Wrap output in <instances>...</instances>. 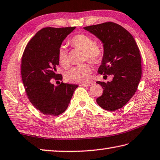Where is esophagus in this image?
Returning a JSON list of instances; mask_svg holds the SVG:
<instances>
[{"label":"esophagus","mask_w":160,"mask_h":160,"mask_svg":"<svg viewBox=\"0 0 160 160\" xmlns=\"http://www.w3.org/2000/svg\"><path fill=\"white\" fill-rule=\"evenodd\" d=\"M92 85L91 82H88V83H82L81 84L80 86H82V87H89Z\"/></svg>","instance_id":"34e87169"}]
</instances>
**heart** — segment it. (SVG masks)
<instances>
[{"label":"heart","instance_id":"obj_1","mask_svg":"<svg viewBox=\"0 0 160 160\" xmlns=\"http://www.w3.org/2000/svg\"><path fill=\"white\" fill-rule=\"evenodd\" d=\"M71 43L74 47L84 50L85 59L96 63L99 62L102 57V49L100 46L94 44V40L88 35L82 33L75 35L71 38ZM58 60L60 64L63 66L68 64V53L63 46H61L58 50ZM92 71V68L88 64L75 66L66 73V79L72 82H88Z\"/></svg>","mask_w":160,"mask_h":160}]
</instances>
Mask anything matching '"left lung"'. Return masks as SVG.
I'll use <instances>...</instances> for the list:
<instances>
[{"label": "left lung", "mask_w": 160, "mask_h": 160, "mask_svg": "<svg viewBox=\"0 0 160 160\" xmlns=\"http://www.w3.org/2000/svg\"><path fill=\"white\" fill-rule=\"evenodd\" d=\"M94 35L103 45V54L98 69L101 75H112L111 82H97L103 94L98 105L109 111L118 110L134 95L141 78V54L129 32L113 22L83 28Z\"/></svg>", "instance_id": "8db88e82"}]
</instances>
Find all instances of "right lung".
<instances>
[{
  "instance_id": "right-lung-1",
  "label": "right lung",
  "mask_w": 160,
  "mask_h": 160,
  "mask_svg": "<svg viewBox=\"0 0 160 160\" xmlns=\"http://www.w3.org/2000/svg\"><path fill=\"white\" fill-rule=\"evenodd\" d=\"M75 27L42 28L26 47L22 59V78L27 97L38 110L57 116L67 109L78 85L62 82L54 85L52 78L62 80L57 74L58 50Z\"/></svg>"
}]
</instances>
